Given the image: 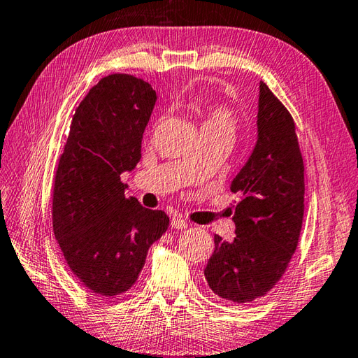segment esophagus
Segmentation results:
<instances>
[{
	"instance_id": "obj_1",
	"label": "esophagus",
	"mask_w": 358,
	"mask_h": 358,
	"mask_svg": "<svg viewBox=\"0 0 358 358\" xmlns=\"http://www.w3.org/2000/svg\"><path fill=\"white\" fill-rule=\"evenodd\" d=\"M187 222L183 218V217H178V215H173L172 220H171V226L173 227V229H185V227H187Z\"/></svg>"
}]
</instances>
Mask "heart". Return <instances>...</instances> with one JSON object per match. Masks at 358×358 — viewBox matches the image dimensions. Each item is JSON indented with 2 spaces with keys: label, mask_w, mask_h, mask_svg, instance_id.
<instances>
[{
  "label": "heart",
  "mask_w": 358,
  "mask_h": 358,
  "mask_svg": "<svg viewBox=\"0 0 358 358\" xmlns=\"http://www.w3.org/2000/svg\"><path fill=\"white\" fill-rule=\"evenodd\" d=\"M199 117L201 118V129H222V131L234 134L235 117L231 109L223 104L199 109Z\"/></svg>",
  "instance_id": "1"
}]
</instances>
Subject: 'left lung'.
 Segmentation results:
<instances>
[{"mask_svg":"<svg viewBox=\"0 0 358 358\" xmlns=\"http://www.w3.org/2000/svg\"><path fill=\"white\" fill-rule=\"evenodd\" d=\"M257 143L235 175V238L215 235L204 277L224 300L249 303L268 294L283 275L299 245L305 214V166L295 123L260 81Z\"/></svg>","mask_w":358,"mask_h":358,"instance_id":"1","label":"left lung"}]
</instances>
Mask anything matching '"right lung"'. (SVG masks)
Instances as JSON below:
<instances>
[{
    "label": "right lung",
    "mask_w": 358,
    "mask_h": 358,
    "mask_svg": "<svg viewBox=\"0 0 358 358\" xmlns=\"http://www.w3.org/2000/svg\"><path fill=\"white\" fill-rule=\"evenodd\" d=\"M155 101V90L134 75L101 78L75 110L58 162L53 234L73 275L103 296L135 285L152 243L169 227L163 210L127 199L120 178L140 162Z\"/></svg>",
    "instance_id": "obj_1"
}]
</instances>
